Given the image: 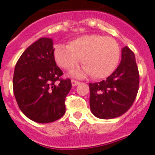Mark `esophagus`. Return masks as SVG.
I'll return each mask as SVG.
<instances>
[{"mask_svg":"<svg viewBox=\"0 0 155 155\" xmlns=\"http://www.w3.org/2000/svg\"><path fill=\"white\" fill-rule=\"evenodd\" d=\"M80 84V81H77V80H71V84H72L73 87H75V86Z\"/></svg>","mask_w":155,"mask_h":155,"instance_id":"1","label":"esophagus"}]
</instances>
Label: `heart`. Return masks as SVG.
Wrapping results in <instances>:
<instances>
[{
    "mask_svg": "<svg viewBox=\"0 0 155 155\" xmlns=\"http://www.w3.org/2000/svg\"><path fill=\"white\" fill-rule=\"evenodd\" d=\"M54 58L58 66L71 70L81 63L84 68L75 70L71 75L84 77L91 75L93 79L109 76L117 69L120 58V48L111 37L100 35H86L71 40L68 46L56 45Z\"/></svg>",
    "mask_w": 155,
    "mask_h": 155,
    "instance_id": "1",
    "label": "heart"
}]
</instances>
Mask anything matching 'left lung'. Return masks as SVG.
I'll return each instance as SVG.
<instances>
[{"label": "left lung", "mask_w": 155, "mask_h": 155, "mask_svg": "<svg viewBox=\"0 0 155 155\" xmlns=\"http://www.w3.org/2000/svg\"><path fill=\"white\" fill-rule=\"evenodd\" d=\"M139 87V72L134 52L121 50V60L105 80L89 84L90 108L101 119H113L126 113L135 101Z\"/></svg>", "instance_id": "obj_1"}]
</instances>
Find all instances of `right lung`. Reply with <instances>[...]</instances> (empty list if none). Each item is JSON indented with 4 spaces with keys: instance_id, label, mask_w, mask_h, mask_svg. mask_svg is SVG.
Returning <instances> with one entry per match:
<instances>
[{
    "instance_id": "add662e5",
    "label": "right lung",
    "mask_w": 155,
    "mask_h": 155,
    "mask_svg": "<svg viewBox=\"0 0 155 155\" xmlns=\"http://www.w3.org/2000/svg\"><path fill=\"white\" fill-rule=\"evenodd\" d=\"M53 40L41 38L23 52L16 63L13 93L19 108L30 120L50 123L66 112L65 99L71 88L70 79L54 58Z\"/></svg>"
}]
</instances>
